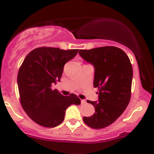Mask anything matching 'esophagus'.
Wrapping results in <instances>:
<instances>
[{"mask_svg":"<svg viewBox=\"0 0 154 154\" xmlns=\"http://www.w3.org/2000/svg\"><path fill=\"white\" fill-rule=\"evenodd\" d=\"M81 103H82V104H85V103H86V101H85V100H81Z\"/></svg>","mask_w":154,"mask_h":154,"instance_id":"obj_1","label":"esophagus"}]
</instances>
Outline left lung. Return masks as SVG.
<instances>
[{"instance_id":"left-lung-1","label":"left lung","mask_w":154,"mask_h":154,"mask_svg":"<svg viewBox=\"0 0 154 154\" xmlns=\"http://www.w3.org/2000/svg\"><path fill=\"white\" fill-rule=\"evenodd\" d=\"M79 54L94 66V87L98 90V101H88L95 109L85 123L99 129L112 124L129 105L131 97L133 66L126 53L116 46L81 49Z\"/></svg>"}]
</instances>
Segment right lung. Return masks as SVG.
<instances>
[{
  "instance_id": "1",
  "label": "right lung",
  "mask_w": 154,
  "mask_h": 154,
  "mask_svg": "<svg viewBox=\"0 0 154 154\" xmlns=\"http://www.w3.org/2000/svg\"><path fill=\"white\" fill-rule=\"evenodd\" d=\"M78 50L36 48L26 56L20 66V102L29 117L38 125L47 128L57 126L64 120L69 105L81 104V99L74 94L63 96L51 88L53 84L60 81L64 65L75 57Z\"/></svg>"
}]
</instances>
